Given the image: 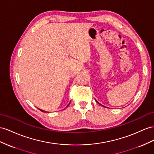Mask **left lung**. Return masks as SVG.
I'll use <instances>...</instances> for the list:
<instances>
[{"label": "left lung", "instance_id": "left-lung-1", "mask_svg": "<svg viewBox=\"0 0 154 154\" xmlns=\"http://www.w3.org/2000/svg\"><path fill=\"white\" fill-rule=\"evenodd\" d=\"M96 102H97V103H98V104H100V105H101V106H103V107H105V106H103V105H101V103H99V102H98V101H97V100H96Z\"/></svg>", "mask_w": 154, "mask_h": 154}]
</instances>
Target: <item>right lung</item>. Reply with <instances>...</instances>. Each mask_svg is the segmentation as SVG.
<instances>
[{
	"instance_id": "1",
	"label": "right lung",
	"mask_w": 154,
	"mask_h": 154,
	"mask_svg": "<svg viewBox=\"0 0 154 154\" xmlns=\"http://www.w3.org/2000/svg\"><path fill=\"white\" fill-rule=\"evenodd\" d=\"M69 103H70V102H69ZM68 106H67V107H68ZM39 111H41L42 112H46V111H43V110H42V109H39Z\"/></svg>"
}]
</instances>
